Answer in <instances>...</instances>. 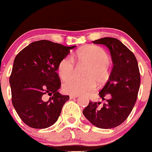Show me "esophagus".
<instances>
[{"label":"esophagus","mask_w":152,"mask_h":152,"mask_svg":"<svg viewBox=\"0 0 152 152\" xmlns=\"http://www.w3.org/2000/svg\"><path fill=\"white\" fill-rule=\"evenodd\" d=\"M78 96H76V95H70V99H76L77 98Z\"/></svg>","instance_id":"esophagus-1"}]
</instances>
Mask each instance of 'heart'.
<instances>
[{"mask_svg":"<svg viewBox=\"0 0 152 152\" xmlns=\"http://www.w3.org/2000/svg\"><path fill=\"white\" fill-rule=\"evenodd\" d=\"M77 64L87 66L85 80L68 79L75 70L71 56H67L59 62L57 73L62 80H66L62 85L64 93L69 95H86L96 89V82L100 85L107 82L111 74L110 67V57L107 51L99 46H87L78 50L73 56Z\"/></svg>","mask_w":152,"mask_h":152,"instance_id":"1","label":"heart"}]
</instances>
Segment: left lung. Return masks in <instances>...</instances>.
I'll list each match as a JSON object with an SVG mask.
<instances>
[{
	"label": "left lung",
	"instance_id": "obj_1",
	"mask_svg": "<svg viewBox=\"0 0 152 152\" xmlns=\"http://www.w3.org/2000/svg\"><path fill=\"white\" fill-rule=\"evenodd\" d=\"M110 49L113 67L108 81L99 93L105 103L89 102L83 110L86 118L101 129H112L121 124L131 113L138 94L140 75L134 53L120 40L104 37L93 41ZM108 94L109 99L104 97Z\"/></svg>",
	"mask_w": 152,
	"mask_h": 152
}]
</instances>
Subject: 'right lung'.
Instances as JSON below:
<instances>
[{"label": "right lung", "instance_id": "add662e5", "mask_svg": "<svg viewBox=\"0 0 152 152\" xmlns=\"http://www.w3.org/2000/svg\"><path fill=\"white\" fill-rule=\"evenodd\" d=\"M74 48L39 40L24 48L15 57L10 77L12 102L28 126L45 129L57 121L69 96L58 92L61 81L56 70L59 62ZM45 94L51 96L47 102L44 101Z\"/></svg>", "mask_w": 152, "mask_h": 152}]
</instances>
